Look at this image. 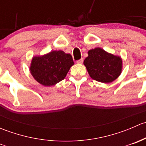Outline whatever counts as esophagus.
Returning <instances> with one entry per match:
<instances>
[{"mask_svg":"<svg viewBox=\"0 0 146 146\" xmlns=\"http://www.w3.org/2000/svg\"><path fill=\"white\" fill-rule=\"evenodd\" d=\"M77 62V64H82V63H83V58H80V60H78V61H76Z\"/></svg>","mask_w":146,"mask_h":146,"instance_id":"34e87169","label":"esophagus"}]
</instances>
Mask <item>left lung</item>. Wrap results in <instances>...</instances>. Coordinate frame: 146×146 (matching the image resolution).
Returning a JSON list of instances; mask_svg holds the SVG:
<instances>
[{"label": "left lung", "mask_w": 146, "mask_h": 146, "mask_svg": "<svg viewBox=\"0 0 146 146\" xmlns=\"http://www.w3.org/2000/svg\"><path fill=\"white\" fill-rule=\"evenodd\" d=\"M84 65L93 80L104 83L114 81L121 73V58L100 48L88 51V56L84 61Z\"/></svg>", "instance_id": "8db88e82"}]
</instances>
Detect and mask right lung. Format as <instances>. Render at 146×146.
<instances>
[{"instance_id": "add662e5", "label": "right lung", "mask_w": 146, "mask_h": 146, "mask_svg": "<svg viewBox=\"0 0 146 146\" xmlns=\"http://www.w3.org/2000/svg\"><path fill=\"white\" fill-rule=\"evenodd\" d=\"M74 64L72 56L63 51H53L42 56L32 58L31 74L38 82L51 86L64 80Z\"/></svg>"}]
</instances>
